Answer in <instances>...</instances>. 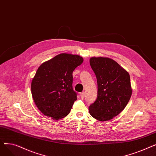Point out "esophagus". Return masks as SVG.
<instances>
[{"label":"esophagus","mask_w":156,"mask_h":156,"mask_svg":"<svg viewBox=\"0 0 156 156\" xmlns=\"http://www.w3.org/2000/svg\"><path fill=\"white\" fill-rule=\"evenodd\" d=\"M80 94V97H81V99H84L85 95V93L84 92H81Z\"/></svg>","instance_id":"34e87169"}]
</instances>
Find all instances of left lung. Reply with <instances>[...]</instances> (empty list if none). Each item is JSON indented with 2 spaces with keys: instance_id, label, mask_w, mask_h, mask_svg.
Wrapping results in <instances>:
<instances>
[{
  "instance_id": "8db88e82",
  "label": "left lung",
  "mask_w": 156,
  "mask_h": 156,
  "mask_svg": "<svg viewBox=\"0 0 156 156\" xmlns=\"http://www.w3.org/2000/svg\"><path fill=\"white\" fill-rule=\"evenodd\" d=\"M90 64L97 81V97L88 110L95 119L108 121L123 110L132 90L129 73L108 57H92Z\"/></svg>"
}]
</instances>
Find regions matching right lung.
Instances as JSON below:
<instances>
[{
	"label": "right lung",
	"instance_id": "right-lung-1",
	"mask_svg": "<svg viewBox=\"0 0 156 156\" xmlns=\"http://www.w3.org/2000/svg\"><path fill=\"white\" fill-rule=\"evenodd\" d=\"M83 61L80 55L63 53L40 66L31 89L36 105L44 115L60 119L69 113L77 99L73 71Z\"/></svg>",
	"mask_w": 156,
	"mask_h": 156
}]
</instances>
